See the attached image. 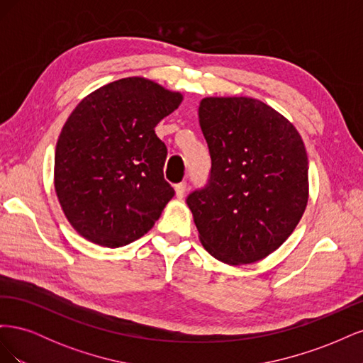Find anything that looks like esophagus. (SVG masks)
I'll return each mask as SVG.
<instances>
[{
    "label": "esophagus",
    "mask_w": 363,
    "mask_h": 363,
    "mask_svg": "<svg viewBox=\"0 0 363 363\" xmlns=\"http://www.w3.org/2000/svg\"><path fill=\"white\" fill-rule=\"evenodd\" d=\"M186 186H188V183H186V182L175 184V195H177V199H183L184 194H186Z\"/></svg>",
    "instance_id": "obj_1"
}]
</instances>
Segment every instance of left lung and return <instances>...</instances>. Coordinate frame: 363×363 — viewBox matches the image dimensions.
<instances>
[{"label":"left lung","instance_id":"obj_1","mask_svg":"<svg viewBox=\"0 0 363 363\" xmlns=\"http://www.w3.org/2000/svg\"><path fill=\"white\" fill-rule=\"evenodd\" d=\"M199 118L212 159L207 188L188 196L200 242L232 267L265 259L292 235L309 201L301 135L250 96H206Z\"/></svg>","mask_w":363,"mask_h":363}]
</instances>
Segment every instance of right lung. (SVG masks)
Returning a JSON list of instances; mask_svg holds the SVG:
<instances>
[{
  "mask_svg": "<svg viewBox=\"0 0 363 363\" xmlns=\"http://www.w3.org/2000/svg\"><path fill=\"white\" fill-rule=\"evenodd\" d=\"M182 101V92L127 77L77 104L57 139L54 189L80 236L118 248L156 224L174 189L163 179L167 147L155 127Z\"/></svg>",
  "mask_w": 363,
  "mask_h": 363,
  "instance_id": "obj_1",
  "label": "right lung"
}]
</instances>
